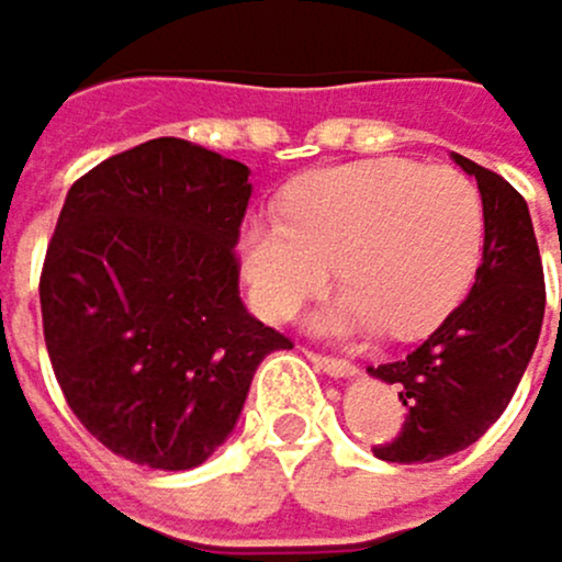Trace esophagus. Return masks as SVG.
Here are the masks:
<instances>
[{
  "instance_id": "esophagus-1",
  "label": "esophagus",
  "mask_w": 562,
  "mask_h": 562,
  "mask_svg": "<svg viewBox=\"0 0 562 562\" xmlns=\"http://www.w3.org/2000/svg\"><path fill=\"white\" fill-rule=\"evenodd\" d=\"M306 358L314 361L321 372H327L330 379H351V375H358V368L351 361H345V358H330V355H317V351H310Z\"/></svg>"
}]
</instances>
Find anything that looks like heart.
<instances>
[{
	"instance_id": "b5f03b06",
	"label": "heart",
	"mask_w": 562,
	"mask_h": 562,
	"mask_svg": "<svg viewBox=\"0 0 562 562\" xmlns=\"http://www.w3.org/2000/svg\"><path fill=\"white\" fill-rule=\"evenodd\" d=\"M484 201L471 177L409 159H361L303 177L283 214L241 228V272L269 317H290L337 262L348 286L314 317L324 334L434 330L484 256Z\"/></svg>"
}]
</instances>
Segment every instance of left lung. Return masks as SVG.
Listing matches in <instances>:
<instances>
[{"instance_id":"obj_1","label":"left lung","mask_w":562,"mask_h":562,"mask_svg":"<svg viewBox=\"0 0 562 562\" xmlns=\"http://www.w3.org/2000/svg\"><path fill=\"white\" fill-rule=\"evenodd\" d=\"M453 164L477 180L484 256L468 300L413 355L368 368L372 379L398 385L406 406L398 437L375 447L389 464H430L471 447L512 403L542 330L546 283L529 204L468 156L453 153Z\"/></svg>"}]
</instances>
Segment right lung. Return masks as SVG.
Returning a JSON list of instances; mask_svg holds the SVG:
<instances>
[{"label": "right lung", "mask_w": 562, "mask_h": 562, "mask_svg": "<svg viewBox=\"0 0 562 562\" xmlns=\"http://www.w3.org/2000/svg\"><path fill=\"white\" fill-rule=\"evenodd\" d=\"M248 167L149 139L67 190L40 276L43 337L67 406L112 453L204 464L266 355L293 348L238 296Z\"/></svg>", "instance_id": "obj_1"}]
</instances>
